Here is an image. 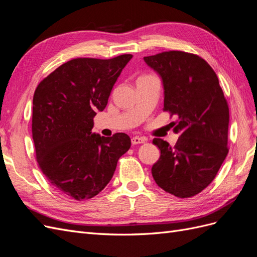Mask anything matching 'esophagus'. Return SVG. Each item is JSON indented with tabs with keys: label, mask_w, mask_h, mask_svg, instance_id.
I'll use <instances>...</instances> for the list:
<instances>
[{
	"label": "esophagus",
	"mask_w": 257,
	"mask_h": 257,
	"mask_svg": "<svg viewBox=\"0 0 257 257\" xmlns=\"http://www.w3.org/2000/svg\"><path fill=\"white\" fill-rule=\"evenodd\" d=\"M145 142H146V139L143 137L135 136L132 138V145H141V144H144Z\"/></svg>",
	"instance_id": "1"
}]
</instances>
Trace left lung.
I'll return each instance as SVG.
<instances>
[{"instance_id": "8db88e82", "label": "left lung", "mask_w": 257, "mask_h": 257, "mask_svg": "<svg viewBox=\"0 0 257 257\" xmlns=\"http://www.w3.org/2000/svg\"><path fill=\"white\" fill-rule=\"evenodd\" d=\"M164 88V108L177 116L174 147L161 138L151 168L161 189L180 198L192 197L212 182L228 153L229 109L212 67L196 54L165 51L144 58Z\"/></svg>"}]
</instances>
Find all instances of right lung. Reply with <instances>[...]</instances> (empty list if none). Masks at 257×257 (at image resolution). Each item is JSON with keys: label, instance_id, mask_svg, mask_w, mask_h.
I'll list each match as a JSON object with an SVG mask.
<instances>
[{"label": "right lung", "instance_id": "add662e5", "mask_svg": "<svg viewBox=\"0 0 257 257\" xmlns=\"http://www.w3.org/2000/svg\"><path fill=\"white\" fill-rule=\"evenodd\" d=\"M133 58H78L66 62L37 85L32 135L36 160L48 181L76 200L96 196L109 183L118 160L131 147L124 133H92L113 84Z\"/></svg>", "mask_w": 257, "mask_h": 257}]
</instances>
